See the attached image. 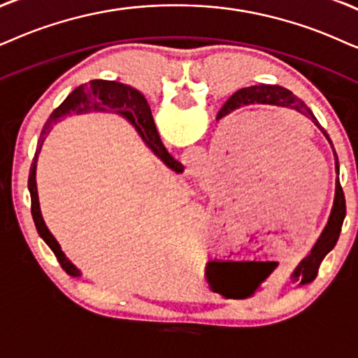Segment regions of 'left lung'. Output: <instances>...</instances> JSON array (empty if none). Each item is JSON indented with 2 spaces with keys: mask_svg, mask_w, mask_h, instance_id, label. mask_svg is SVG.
Returning <instances> with one entry per match:
<instances>
[{
  "mask_svg": "<svg viewBox=\"0 0 358 358\" xmlns=\"http://www.w3.org/2000/svg\"><path fill=\"white\" fill-rule=\"evenodd\" d=\"M256 102L294 108L296 112H301L302 115L309 117V119H312V122H314L315 125L320 127L317 124L315 115L312 114L310 108L306 106V102L297 96H294L291 90L280 87V85H251V87L239 89L236 94H233V96L229 97V101L226 102V106L223 108L224 110H234V108H238L241 106H248V103H256ZM320 130L325 134L324 129H320ZM325 137H327V140H329L327 134H325ZM334 155H336V152H334ZM336 169L338 173L337 155H336ZM343 220H345V196H343L341 180H338V176H337L336 200H334L332 215H330L327 228L324 229L322 236H320L319 243L314 246L310 256L307 257V259L302 261V264L296 269V273H294V279L297 280L301 278L302 284L310 282V280L315 279L320 262H322L324 257L327 256L329 252L334 250V246L337 244V239H338V236H341V231H342Z\"/></svg>",
  "mask_w": 358,
  "mask_h": 358,
  "instance_id": "1",
  "label": "left lung"
}]
</instances>
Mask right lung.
<instances>
[{
  "label": "right lung",
  "instance_id": "obj_1",
  "mask_svg": "<svg viewBox=\"0 0 358 358\" xmlns=\"http://www.w3.org/2000/svg\"><path fill=\"white\" fill-rule=\"evenodd\" d=\"M110 110L119 112L129 119L135 125V129L138 130L140 137L143 138V142L147 143L148 148H152V152L160 158L162 162L175 171H182V164L175 160L173 157L166 152V148L162 143L160 137H158L155 124H153L150 107L145 101V97L138 92L137 89L130 87V85L115 83V80H90V84L79 85L78 89H74L69 96L66 97V101L59 106L56 110L52 112L46 124L43 127V132L39 135L38 147H36V153L33 158V164L29 169V180H28V188L31 194V215H33L36 229H38L39 236L44 239V243L51 248L54 255H56L59 264L62 266V269L71 275H79V271L74 268V264H71V261L67 259L64 252L61 251L59 244L49 229L44 224L43 216H41L39 210V200H38V189H36V162H38V155L43 145L46 135L51 132V129L57 122H61L64 117L71 114H85L90 110Z\"/></svg>",
  "mask_w": 358,
  "mask_h": 358
}]
</instances>
